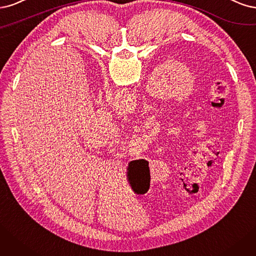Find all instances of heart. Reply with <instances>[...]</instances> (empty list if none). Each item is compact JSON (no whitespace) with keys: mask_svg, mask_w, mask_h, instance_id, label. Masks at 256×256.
Wrapping results in <instances>:
<instances>
[{"mask_svg":"<svg viewBox=\"0 0 256 256\" xmlns=\"http://www.w3.org/2000/svg\"><path fill=\"white\" fill-rule=\"evenodd\" d=\"M189 82H192V76H190V80H189Z\"/></svg>","mask_w":256,"mask_h":256,"instance_id":"1","label":"heart"}]
</instances>
